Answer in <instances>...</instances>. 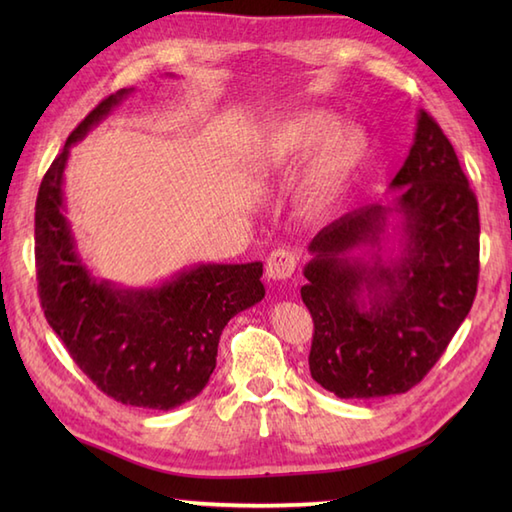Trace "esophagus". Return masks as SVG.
Returning a JSON list of instances; mask_svg holds the SVG:
<instances>
[{
  "instance_id": "1",
  "label": "esophagus",
  "mask_w": 512,
  "mask_h": 512,
  "mask_svg": "<svg viewBox=\"0 0 512 512\" xmlns=\"http://www.w3.org/2000/svg\"><path fill=\"white\" fill-rule=\"evenodd\" d=\"M297 255L288 248H277L266 259V277L273 281H284L295 275Z\"/></svg>"
}]
</instances>
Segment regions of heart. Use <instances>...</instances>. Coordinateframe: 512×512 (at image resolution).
<instances>
[{"label":"heart","instance_id":"obj_1","mask_svg":"<svg viewBox=\"0 0 512 512\" xmlns=\"http://www.w3.org/2000/svg\"><path fill=\"white\" fill-rule=\"evenodd\" d=\"M308 156L299 176V198L310 211L339 204L350 191L369 151V138L358 125H336L325 110H306L270 125L259 138L255 156L266 165H286Z\"/></svg>","mask_w":512,"mask_h":512}]
</instances>
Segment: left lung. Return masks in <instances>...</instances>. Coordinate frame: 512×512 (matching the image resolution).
<instances>
[{
  "label": "left lung",
  "mask_w": 512,
  "mask_h": 512,
  "mask_svg": "<svg viewBox=\"0 0 512 512\" xmlns=\"http://www.w3.org/2000/svg\"><path fill=\"white\" fill-rule=\"evenodd\" d=\"M385 204L314 235L301 286L314 336L310 374L339 398L405 394L469 314L480 275V215L449 138L427 112Z\"/></svg>",
  "instance_id": "left-lung-1"
}]
</instances>
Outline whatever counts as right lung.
<instances>
[{"label":"right lung","instance_id":"right-lung-1","mask_svg":"<svg viewBox=\"0 0 512 512\" xmlns=\"http://www.w3.org/2000/svg\"><path fill=\"white\" fill-rule=\"evenodd\" d=\"M132 92L118 90L96 105L41 180L35 206L39 297L50 328L96 387L123 405L169 411L209 383L224 325L264 299V264H195L143 288L92 275L65 217L63 173L72 145Z\"/></svg>","mask_w":512,"mask_h":512}]
</instances>
